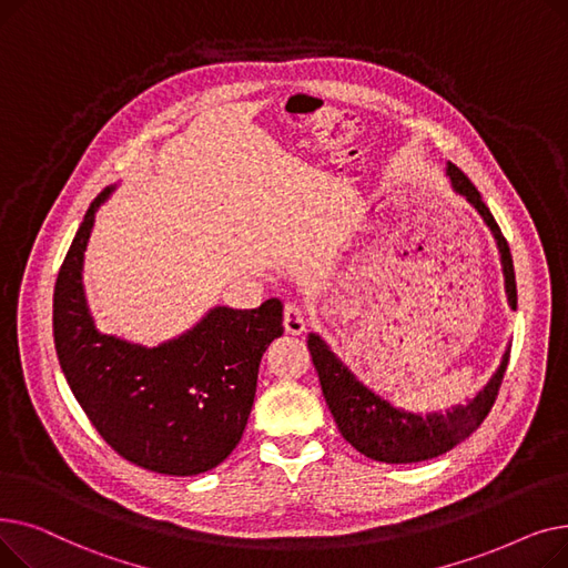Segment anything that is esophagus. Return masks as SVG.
Returning a JSON list of instances; mask_svg holds the SVG:
<instances>
[{"label": "esophagus", "mask_w": 568, "mask_h": 568, "mask_svg": "<svg viewBox=\"0 0 568 568\" xmlns=\"http://www.w3.org/2000/svg\"><path fill=\"white\" fill-rule=\"evenodd\" d=\"M285 332L292 336H300L306 329V315L300 304H285Z\"/></svg>", "instance_id": "obj_1"}]
</instances>
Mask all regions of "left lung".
<instances>
[{
    "instance_id": "left-lung-1",
    "label": "left lung",
    "mask_w": 568,
    "mask_h": 568,
    "mask_svg": "<svg viewBox=\"0 0 568 568\" xmlns=\"http://www.w3.org/2000/svg\"><path fill=\"white\" fill-rule=\"evenodd\" d=\"M446 176L452 179L454 191L479 212V216L493 232L501 260L506 300H509V306L516 311L518 292L509 244H506L490 209L481 200V193L476 191V186L463 174V170H458L454 163H446ZM308 349L322 384L324 400L334 414L341 435L354 449L379 463H422L452 452L456 444L467 439L481 426L497 398L506 364H509L511 345H506L497 371L484 389L471 400H467V405H456L446 412H430L424 416L405 412L371 392L366 384L354 377V373L317 334H308Z\"/></svg>"
}]
</instances>
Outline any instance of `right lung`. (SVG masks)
<instances>
[{"label":"right lung","instance_id":"1","mask_svg":"<svg viewBox=\"0 0 568 568\" xmlns=\"http://www.w3.org/2000/svg\"><path fill=\"white\" fill-rule=\"evenodd\" d=\"M80 223L54 283L52 332L59 366L89 422L112 449L149 471L193 476L221 465L244 435L262 354L283 336V304L216 306L193 329L144 347L97 329L82 262L97 209Z\"/></svg>","mask_w":568,"mask_h":568}]
</instances>
